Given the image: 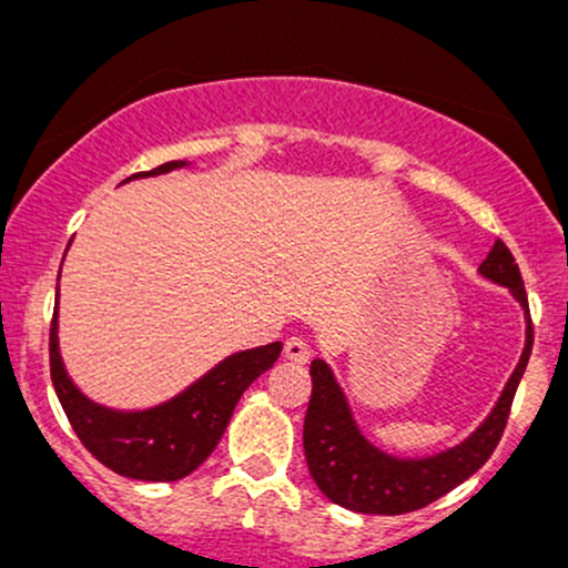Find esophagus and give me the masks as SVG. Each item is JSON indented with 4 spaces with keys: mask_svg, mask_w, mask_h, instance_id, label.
Instances as JSON below:
<instances>
[{
    "mask_svg": "<svg viewBox=\"0 0 568 568\" xmlns=\"http://www.w3.org/2000/svg\"><path fill=\"white\" fill-rule=\"evenodd\" d=\"M283 355L288 357L291 363H306L310 361V344L304 342V338H298V336H291V338H285V347H283Z\"/></svg>",
    "mask_w": 568,
    "mask_h": 568,
    "instance_id": "1",
    "label": "esophagus"
}]
</instances>
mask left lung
<instances>
[{"label":"left lung","instance_id":"1","mask_svg":"<svg viewBox=\"0 0 568 568\" xmlns=\"http://www.w3.org/2000/svg\"><path fill=\"white\" fill-rule=\"evenodd\" d=\"M480 275L510 288L513 296L529 312L524 277H520L510 247L501 240L494 243L486 262L480 264ZM531 344L534 328L529 315L524 357L507 382L497 408L491 410V416L478 427L473 438H467L452 452L429 456V459H395V456L382 454L379 448L371 446L352 422L349 406L331 368L323 361H312V397L304 416V456L317 488L347 510L403 515L422 510L452 488L465 484L473 473H478L486 465L488 456L501 440L515 389H518L520 376L529 363Z\"/></svg>","mask_w":568,"mask_h":568}]
</instances>
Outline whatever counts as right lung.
Segmentation results:
<instances>
[{
  "label": "right lung",
  "instance_id": "right-lung-1",
  "mask_svg": "<svg viewBox=\"0 0 568 568\" xmlns=\"http://www.w3.org/2000/svg\"><path fill=\"white\" fill-rule=\"evenodd\" d=\"M181 165L184 162L173 160L154 171L135 175H158ZM280 349L283 344L272 342L264 347L237 352L165 406L139 410V414H120V410L90 403L71 384L58 355L55 315L50 323V376H53L55 395L67 410L77 438L103 467L125 478L152 480V484L181 480L197 470L219 446L247 384L275 366Z\"/></svg>",
  "mask_w": 568,
  "mask_h": 568
}]
</instances>
